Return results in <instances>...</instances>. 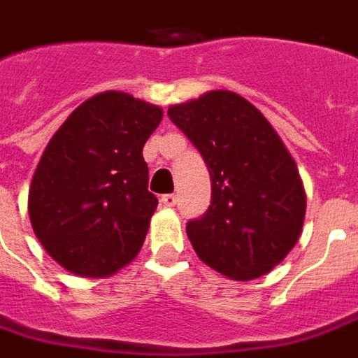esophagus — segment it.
Masks as SVG:
<instances>
[{
	"mask_svg": "<svg viewBox=\"0 0 358 358\" xmlns=\"http://www.w3.org/2000/svg\"><path fill=\"white\" fill-rule=\"evenodd\" d=\"M175 203H177V196H175V194L167 193L162 196V204H164V206H175Z\"/></svg>",
	"mask_w": 358,
	"mask_h": 358,
	"instance_id": "1",
	"label": "esophagus"
}]
</instances>
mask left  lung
Returning <instances> with one entry per match:
<instances>
[{"mask_svg": "<svg viewBox=\"0 0 358 358\" xmlns=\"http://www.w3.org/2000/svg\"><path fill=\"white\" fill-rule=\"evenodd\" d=\"M167 115L201 152L210 173V206L187 222L196 255L236 280L277 267L300 238L306 193L275 128L231 91L204 93L169 107Z\"/></svg>", "mask_w": 358, "mask_h": 358, "instance_id": "left-lung-1", "label": "left lung"}]
</instances>
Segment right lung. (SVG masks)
Returning <instances> with one entry per match:
<instances>
[{"label": "right lung", "instance_id": "1", "mask_svg": "<svg viewBox=\"0 0 358 358\" xmlns=\"http://www.w3.org/2000/svg\"><path fill=\"white\" fill-rule=\"evenodd\" d=\"M164 110L105 91L50 138L29 189V216L43 248L80 277H108L136 257L157 206L142 148Z\"/></svg>", "mask_w": 358, "mask_h": 358}]
</instances>
